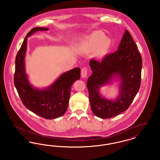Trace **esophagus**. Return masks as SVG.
<instances>
[{
    "label": "esophagus",
    "instance_id": "1",
    "mask_svg": "<svg viewBox=\"0 0 160 160\" xmlns=\"http://www.w3.org/2000/svg\"><path fill=\"white\" fill-rule=\"evenodd\" d=\"M88 75V71H87V69L86 68H83L82 69V71H81V76L82 78H85L87 77Z\"/></svg>",
    "mask_w": 160,
    "mask_h": 160
}]
</instances>
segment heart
<instances>
[{"mask_svg":"<svg viewBox=\"0 0 160 160\" xmlns=\"http://www.w3.org/2000/svg\"><path fill=\"white\" fill-rule=\"evenodd\" d=\"M111 46V40L101 31H94L80 44L79 49L85 53L94 52L98 58L104 57Z\"/></svg>","mask_w":160,"mask_h":160,"instance_id":"1","label":"heart"}]
</instances>
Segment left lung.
Listing matches in <instances>:
<instances>
[{
	"mask_svg": "<svg viewBox=\"0 0 160 160\" xmlns=\"http://www.w3.org/2000/svg\"><path fill=\"white\" fill-rule=\"evenodd\" d=\"M92 74L86 86L93 114L102 119L113 118L128 109L139 90L142 59L129 32L125 31L118 50L101 61L89 62ZM116 82L119 88L115 98L108 99L100 88Z\"/></svg>",
	"mask_w": 160,
	"mask_h": 160,
	"instance_id": "obj_1",
	"label": "left lung"
}]
</instances>
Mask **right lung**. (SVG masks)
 <instances>
[{"label":"right lung","instance_id":"add662e5","mask_svg":"<svg viewBox=\"0 0 160 160\" xmlns=\"http://www.w3.org/2000/svg\"><path fill=\"white\" fill-rule=\"evenodd\" d=\"M47 28H34L26 35L15 58L14 84L23 104L32 112L47 119L59 118L68 106L72 84L80 78V68H74L63 72L50 85L38 88L31 84L26 73L25 57L28 38Z\"/></svg>","mask_w":160,"mask_h":160}]
</instances>
